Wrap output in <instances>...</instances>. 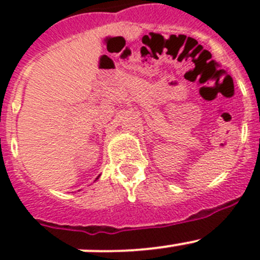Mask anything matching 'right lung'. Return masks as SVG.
I'll return each mask as SVG.
<instances>
[{"mask_svg":"<svg viewBox=\"0 0 260 260\" xmlns=\"http://www.w3.org/2000/svg\"><path fill=\"white\" fill-rule=\"evenodd\" d=\"M98 178H99V176H98ZM98 178H96V179H98Z\"/></svg>","mask_w":260,"mask_h":260,"instance_id":"1","label":"right lung"}]
</instances>
